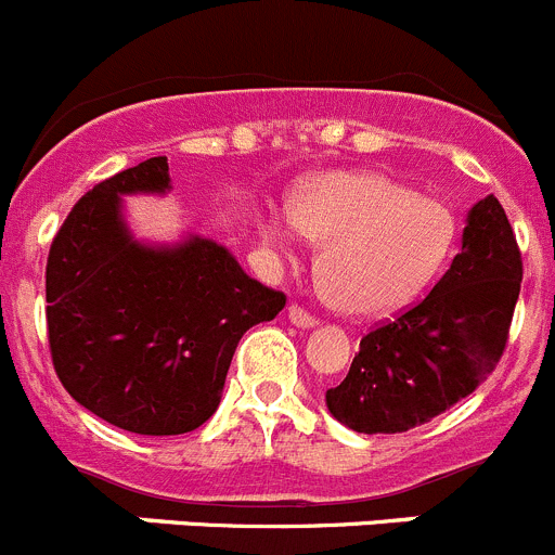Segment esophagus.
<instances>
[{"label": "esophagus", "instance_id": "34e87169", "mask_svg": "<svg viewBox=\"0 0 555 555\" xmlns=\"http://www.w3.org/2000/svg\"><path fill=\"white\" fill-rule=\"evenodd\" d=\"M288 321L297 326H302V330H310V326L319 324V319H315L313 313H308L305 308H299V305H292V308H288Z\"/></svg>", "mask_w": 555, "mask_h": 555}]
</instances>
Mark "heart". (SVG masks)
Here are the masks:
<instances>
[{
  "mask_svg": "<svg viewBox=\"0 0 555 555\" xmlns=\"http://www.w3.org/2000/svg\"><path fill=\"white\" fill-rule=\"evenodd\" d=\"M263 236L292 250L299 234L321 242V274L346 313L387 315L441 272L455 245L450 207L373 171L310 179L292 198V220L269 215Z\"/></svg>",
  "mask_w": 555,
  "mask_h": 555,
  "instance_id": "obj_1",
  "label": "heart"
}]
</instances>
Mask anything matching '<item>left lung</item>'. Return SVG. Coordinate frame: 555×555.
<instances>
[{"instance_id": "obj_1", "label": "left lung", "mask_w": 555, "mask_h": 555, "mask_svg": "<svg viewBox=\"0 0 555 555\" xmlns=\"http://www.w3.org/2000/svg\"><path fill=\"white\" fill-rule=\"evenodd\" d=\"M524 261L495 195L468 209L461 253L425 299L367 332L326 409L357 433H403L468 398L499 365Z\"/></svg>"}]
</instances>
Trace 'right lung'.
I'll use <instances>...</instances> for the list:
<instances>
[{
	"label": "right lung",
	"instance_id": "right-lung-1",
	"mask_svg": "<svg viewBox=\"0 0 555 555\" xmlns=\"http://www.w3.org/2000/svg\"><path fill=\"white\" fill-rule=\"evenodd\" d=\"M171 190L166 157L94 184L56 231L46 263L54 371L76 403L122 430L179 436L218 411L236 343L286 294L247 278L223 245H144L122 195Z\"/></svg>",
	"mask_w": 555,
	"mask_h": 555
}]
</instances>
